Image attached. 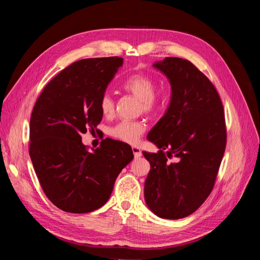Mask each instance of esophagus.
<instances>
[{
  "label": "esophagus",
  "mask_w": 260,
  "mask_h": 260,
  "mask_svg": "<svg viewBox=\"0 0 260 260\" xmlns=\"http://www.w3.org/2000/svg\"><path fill=\"white\" fill-rule=\"evenodd\" d=\"M132 152L133 155H135V158H139V157L142 156V152H141L139 146H132Z\"/></svg>",
  "instance_id": "esophagus-1"
}]
</instances>
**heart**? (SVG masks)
Here are the masks:
<instances>
[{"instance_id": "obj_1", "label": "heart", "mask_w": 260, "mask_h": 260, "mask_svg": "<svg viewBox=\"0 0 260 260\" xmlns=\"http://www.w3.org/2000/svg\"><path fill=\"white\" fill-rule=\"evenodd\" d=\"M157 81L147 74H135L123 82V89L130 92L141 102V108L146 114H157L166 105L168 96L164 92H155ZM100 111L105 117L112 116L115 102L109 93H105L100 100ZM145 131V125L141 121L122 120L109 129V136L128 144H135Z\"/></svg>"}]
</instances>
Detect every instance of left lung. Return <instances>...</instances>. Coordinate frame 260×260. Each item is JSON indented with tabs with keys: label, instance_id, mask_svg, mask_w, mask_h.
I'll return each mask as SVG.
<instances>
[{
	"label": "left lung",
	"instance_id": "1",
	"mask_svg": "<svg viewBox=\"0 0 260 260\" xmlns=\"http://www.w3.org/2000/svg\"><path fill=\"white\" fill-rule=\"evenodd\" d=\"M153 67L168 78L171 99L147 136L159 151L143 152L151 164L144 198L156 216L180 219L193 214L214 188L226 144L223 106L214 84L191 61L166 57ZM172 155L176 163L168 160Z\"/></svg>",
	"mask_w": 260,
	"mask_h": 260
}]
</instances>
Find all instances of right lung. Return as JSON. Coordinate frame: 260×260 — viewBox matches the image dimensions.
Here are the masks:
<instances>
[{"mask_svg": "<svg viewBox=\"0 0 260 260\" xmlns=\"http://www.w3.org/2000/svg\"><path fill=\"white\" fill-rule=\"evenodd\" d=\"M123 64L121 57L78 60L55 76L30 118L29 154L43 192L66 212L102 207L120 171L133 159L131 146L106 139L89 152L81 136L94 132L103 114L100 100Z\"/></svg>", "mask_w": 260, "mask_h": 260, "instance_id": "add662e5", "label": "right lung"}]
</instances>
